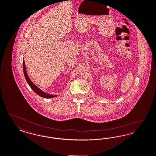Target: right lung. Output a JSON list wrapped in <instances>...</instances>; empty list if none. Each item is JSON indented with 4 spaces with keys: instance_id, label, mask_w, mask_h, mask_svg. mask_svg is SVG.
Returning <instances> with one entry per match:
<instances>
[{
    "instance_id": "right-lung-1",
    "label": "right lung",
    "mask_w": 156,
    "mask_h": 156,
    "mask_svg": "<svg viewBox=\"0 0 156 156\" xmlns=\"http://www.w3.org/2000/svg\"><path fill=\"white\" fill-rule=\"evenodd\" d=\"M23 73H24V75L25 77V79L27 81L28 84L29 85V86H30V87L36 93H37L38 95L41 96V97H44V98H52V97H55L56 96V95H52V94H50L48 93H45L44 91H42L40 89H39L38 87L36 86L32 82L30 81V80L29 79L28 75H27V70H26V67H25V62L24 60L23 61Z\"/></svg>"
}]
</instances>
